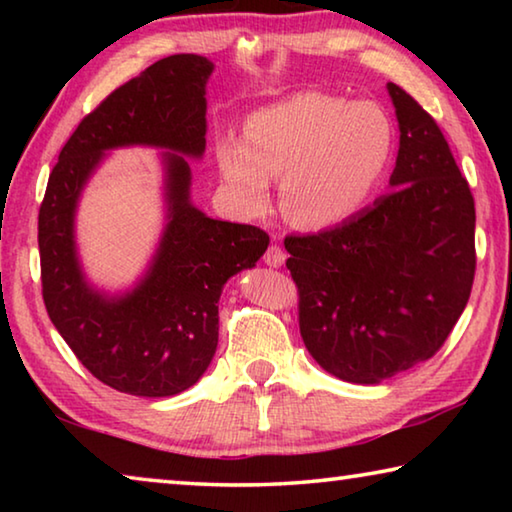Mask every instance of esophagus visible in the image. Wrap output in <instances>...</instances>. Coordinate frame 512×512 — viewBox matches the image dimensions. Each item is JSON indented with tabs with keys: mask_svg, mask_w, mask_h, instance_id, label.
I'll use <instances>...</instances> for the list:
<instances>
[{
	"mask_svg": "<svg viewBox=\"0 0 512 512\" xmlns=\"http://www.w3.org/2000/svg\"><path fill=\"white\" fill-rule=\"evenodd\" d=\"M284 259H287V253L280 246H268L266 255H264V262L266 266H273V268H280L284 264Z\"/></svg>",
	"mask_w": 512,
	"mask_h": 512,
	"instance_id": "1",
	"label": "esophagus"
}]
</instances>
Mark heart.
<instances>
[{"label": "heart", "mask_w": 512, "mask_h": 512, "mask_svg": "<svg viewBox=\"0 0 512 512\" xmlns=\"http://www.w3.org/2000/svg\"><path fill=\"white\" fill-rule=\"evenodd\" d=\"M214 153L239 212H266L273 178H284L282 212L320 230L352 219L375 194L393 153V126L375 103L300 92L250 115L246 137L221 135Z\"/></svg>", "instance_id": "1"}]
</instances>
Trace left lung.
<instances>
[{
	"instance_id": "obj_1",
	"label": "left lung",
	"mask_w": 512,
	"mask_h": 512,
	"mask_svg": "<svg viewBox=\"0 0 512 512\" xmlns=\"http://www.w3.org/2000/svg\"><path fill=\"white\" fill-rule=\"evenodd\" d=\"M400 126L391 192L336 228L287 237L300 334L329 375L381 384L431 359L470 300L474 198L436 121L386 85Z\"/></svg>"
}]
</instances>
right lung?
Returning a JSON list of instances; mask_svg holds the SVG:
<instances>
[{
	"instance_id": "right-lung-1",
	"label": "right lung",
	"mask_w": 512,
	"mask_h": 512,
	"mask_svg": "<svg viewBox=\"0 0 512 512\" xmlns=\"http://www.w3.org/2000/svg\"><path fill=\"white\" fill-rule=\"evenodd\" d=\"M212 72L205 56L176 54L117 88L63 146L40 207L47 314L83 366L119 393L171 397L194 386L219 343L225 282L268 248L264 230L212 219L192 203L189 160L205 153ZM131 145L163 151V230L138 280L103 290L84 273L75 216L93 173Z\"/></svg>"
}]
</instances>
